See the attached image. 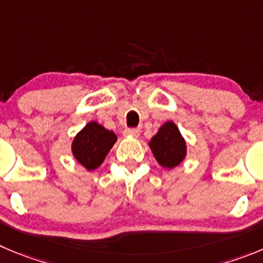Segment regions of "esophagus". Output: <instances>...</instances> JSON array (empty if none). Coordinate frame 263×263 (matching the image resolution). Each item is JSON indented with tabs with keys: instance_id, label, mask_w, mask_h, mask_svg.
Instances as JSON below:
<instances>
[{
	"instance_id": "34e87169",
	"label": "esophagus",
	"mask_w": 263,
	"mask_h": 263,
	"mask_svg": "<svg viewBox=\"0 0 263 263\" xmlns=\"http://www.w3.org/2000/svg\"><path fill=\"white\" fill-rule=\"evenodd\" d=\"M124 136H131V137H139L140 129L139 128H126L124 129Z\"/></svg>"
}]
</instances>
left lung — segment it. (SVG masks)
Wrapping results in <instances>:
<instances>
[{"instance_id": "left-lung-1", "label": "left lung", "mask_w": 263, "mask_h": 263, "mask_svg": "<svg viewBox=\"0 0 263 263\" xmlns=\"http://www.w3.org/2000/svg\"><path fill=\"white\" fill-rule=\"evenodd\" d=\"M148 145L158 165L167 170H173L180 165L187 156L185 139L173 120H167L159 127Z\"/></svg>"}]
</instances>
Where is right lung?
Instances as JSON below:
<instances>
[{
  "mask_svg": "<svg viewBox=\"0 0 263 263\" xmlns=\"http://www.w3.org/2000/svg\"><path fill=\"white\" fill-rule=\"evenodd\" d=\"M117 135L97 122H88L71 143V152L76 161L88 171L102 165L110 149L117 143Z\"/></svg>",
  "mask_w": 263,
  "mask_h": 263,
  "instance_id": "obj_1",
  "label": "right lung"
}]
</instances>
